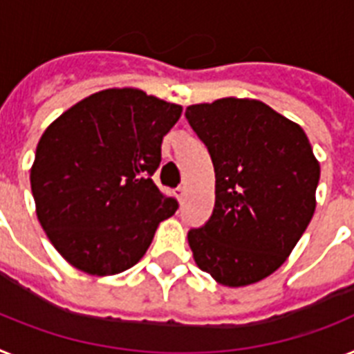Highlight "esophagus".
<instances>
[{
  "label": "esophagus",
  "instance_id": "esophagus-1",
  "mask_svg": "<svg viewBox=\"0 0 354 354\" xmlns=\"http://www.w3.org/2000/svg\"><path fill=\"white\" fill-rule=\"evenodd\" d=\"M186 194H188V188H186V184H180L179 188L175 189V197L179 198L180 203L184 201V197H186Z\"/></svg>",
  "mask_w": 354,
  "mask_h": 354
}]
</instances>
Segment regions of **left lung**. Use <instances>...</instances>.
<instances>
[{"label":"left lung","instance_id":"8db88e82","mask_svg":"<svg viewBox=\"0 0 354 354\" xmlns=\"http://www.w3.org/2000/svg\"><path fill=\"white\" fill-rule=\"evenodd\" d=\"M215 168V208L188 232L203 271L227 288L255 284L284 264L313 217L320 165L297 122L257 99L186 108Z\"/></svg>","mask_w":354,"mask_h":354}]
</instances>
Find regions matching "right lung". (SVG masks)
Returning a JSON list of instances; mask_svg holds the SVG:
<instances>
[{"label":"right lung","mask_w":354,"mask_h":354,"mask_svg":"<svg viewBox=\"0 0 354 354\" xmlns=\"http://www.w3.org/2000/svg\"><path fill=\"white\" fill-rule=\"evenodd\" d=\"M183 106L137 88L92 93L46 128L30 170L36 213L66 262L118 275L141 261L179 203L151 175Z\"/></svg>","instance_id":"right-lung-1"}]
</instances>
